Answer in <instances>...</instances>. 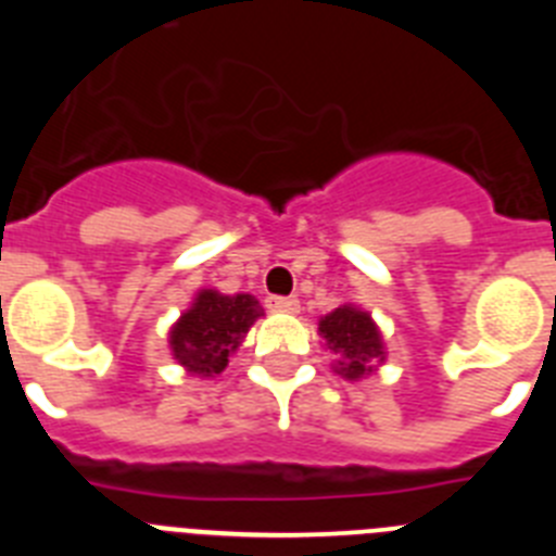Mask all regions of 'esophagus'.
Masks as SVG:
<instances>
[{"instance_id":"esophagus-1","label":"esophagus","mask_w":556,"mask_h":556,"mask_svg":"<svg viewBox=\"0 0 556 556\" xmlns=\"http://www.w3.org/2000/svg\"><path fill=\"white\" fill-rule=\"evenodd\" d=\"M267 308L269 312L294 314L298 308H301V301H298V298H281V294H273V298H267Z\"/></svg>"}]
</instances>
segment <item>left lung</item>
Here are the masks:
<instances>
[{
  "mask_svg": "<svg viewBox=\"0 0 556 556\" xmlns=\"http://www.w3.org/2000/svg\"><path fill=\"white\" fill-rule=\"evenodd\" d=\"M320 337L339 353L337 372L348 381L370 376L378 362H384V342L372 317L353 303L333 308L320 320Z\"/></svg>",
  "mask_w": 556,
  "mask_h": 556,
  "instance_id": "1",
  "label": "left lung"
}]
</instances>
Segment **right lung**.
I'll list each match as a JSON object with an SVG mask.
<instances>
[{
    "instance_id": "obj_1",
    "label": "right lung",
    "mask_w": 556,
    "mask_h": 556,
    "mask_svg": "<svg viewBox=\"0 0 556 556\" xmlns=\"http://www.w3.org/2000/svg\"><path fill=\"white\" fill-rule=\"evenodd\" d=\"M264 308L253 294H223L217 289H200L194 303L180 314L169 331L172 356L191 376H217L228 367V356L242 345Z\"/></svg>"
}]
</instances>
